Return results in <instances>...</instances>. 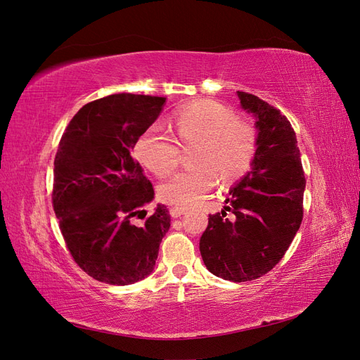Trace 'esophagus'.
I'll use <instances>...</instances> for the list:
<instances>
[{"label": "esophagus", "mask_w": 360, "mask_h": 360, "mask_svg": "<svg viewBox=\"0 0 360 360\" xmlns=\"http://www.w3.org/2000/svg\"><path fill=\"white\" fill-rule=\"evenodd\" d=\"M184 212H186L184 207H171V209H169V213H171L172 217H180Z\"/></svg>", "instance_id": "1"}]
</instances>
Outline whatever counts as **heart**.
I'll list each match as a JSON object with an SVG mask.
<instances>
[{
	"label": "heart",
	"mask_w": 360,
	"mask_h": 360,
	"mask_svg": "<svg viewBox=\"0 0 360 360\" xmlns=\"http://www.w3.org/2000/svg\"><path fill=\"white\" fill-rule=\"evenodd\" d=\"M176 132L181 147L197 146V167L179 172L159 188L163 202L189 207L201 201L221 179L233 183L250 169L258 135L252 124L240 122L230 108L214 101H198L180 108ZM135 155L158 177H165L181 162V148L167 130L151 126L135 143Z\"/></svg>",
	"instance_id": "1"
}]
</instances>
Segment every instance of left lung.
I'll return each mask as SVG.
<instances>
[{"instance_id": "obj_1", "label": "left lung", "mask_w": 360, "mask_h": 360, "mask_svg": "<svg viewBox=\"0 0 360 360\" xmlns=\"http://www.w3.org/2000/svg\"><path fill=\"white\" fill-rule=\"evenodd\" d=\"M243 110L254 114L258 148L246 176L230 191L226 212L209 214L200 238L205 267L233 282L258 279L285 255L303 219L302 168L296 134L285 115L259 97L237 91Z\"/></svg>"}]
</instances>
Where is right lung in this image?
Listing matches in <instances>:
<instances>
[{"mask_svg":"<svg viewBox=\"0 0 360 360\" xmlns=\"http://www.w3.org/2000/svg\"><path fill=\"white\" fill-rule=\"evenodd\" d=\"M165 101L130 93L102 97L84 105L60 139L53 212L75 263L105 284L129 285L148 276L169 230L162 204L143 225L134 222L146 217L155 189L132 148Z\"/></svg>","mask_w":360,"mask_h":360,"instance_id":"obj_1","label":"right lung"}]
</instances>
